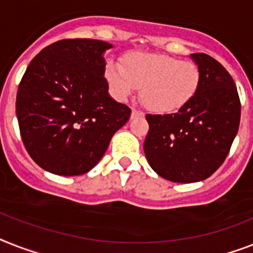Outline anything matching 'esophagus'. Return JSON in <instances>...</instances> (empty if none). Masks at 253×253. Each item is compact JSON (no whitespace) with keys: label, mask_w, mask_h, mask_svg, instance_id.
I'll list each match as a JSON object with an SVG mask.
<instances>
[{"label":"esophagus","mask_w":253,"mask_h":253,"mask_svg":"<svg viewBox=\"0 0 253 253\" xmlns=\"http://www.w3.org/2000/svg\"><path fill=\"white\" fill-rule=\"evenodd\" d=\"M139 117H144V113L140 112V110H137V109H132V112H131V118H139Z\"/></svg>","instance_id":"esophagus-1"}]
</instances>
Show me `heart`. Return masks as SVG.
Returning a JSON list of instances; mask_svg holds the SVG:
<instances>
[{
  "label": "heart",
  "mask_w": 253,
  "mask_h": 253,
  "mask_svg": "<svg viewBox=\"0 0 253 253\" xmlns=\"http://www.w3.org/2000/svg\"><path fill=\"white\" fill-rule=\"evenodd\" d=\"M104 75L114 97L125 101L141 88L143 104L159 114H171L188 105L201 82L195 62L157 53L127 54L122 66L109 62Z\"/></svg>",
  "instance_id": "1"
}]
</instances>
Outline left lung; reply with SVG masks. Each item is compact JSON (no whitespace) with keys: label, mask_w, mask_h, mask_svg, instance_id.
Returning <instances> with one entry per match:
<instances>
[{"label":"left lung","mask_w":253,"mask_h":253,"mask_svg":"<svg viewBox=\"0 0 253 253\" xmlns=\"http://www.w3.org/2000/svg\"><path fill=\"white\" fill-rule=\"evenodd\" d=\"M191 57L201 73L194 100L173 114L145 116V157L160 176L176 183L212 175L226 160L240 122L239 94L227 70L204 53Z\"/></svg>","instance_id":"1"}]
</instances>
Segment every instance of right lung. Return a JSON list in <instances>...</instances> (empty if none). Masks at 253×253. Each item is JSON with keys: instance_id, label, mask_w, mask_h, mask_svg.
Wrapping results in <instances>:
<instances>
[{"instance_id": "obj_1", "label": "right lung", "mask_w": 253, "mask_h": 253, "mask_svg": "<svg viewBox=\"0 0 253 253\" xmlns=\"http://www.w3.org/2000/svg\"><path fill=\"white\" fill-rule=\"evenodd\" d=\"M112 45L63 39L30 62L16 93V118L26 151L57 175H82L97 165L131 109L114 101L104 77Z\"/></svg>"}]
</instances>
